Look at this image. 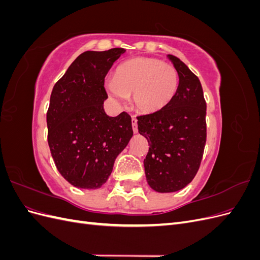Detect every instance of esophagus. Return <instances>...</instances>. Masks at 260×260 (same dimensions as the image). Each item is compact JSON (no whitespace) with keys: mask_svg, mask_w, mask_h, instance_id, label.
Instances as JSON below:
<instances>
[{"mask_svg":"<svg viewBox=\"0 0 260 260\" xmlns=\"http://www.w3.org/2000/svg\"><path fill=\"white\" fill-rule=\"evenodd\" d=\"M131 123H132V129H133V132H135V133H138V120H137V118L132 117Z\"/></svg>","mask_w":260,"mask_h":260,"instance_id":"obj_1","label":"esophagus"}]
</instances>
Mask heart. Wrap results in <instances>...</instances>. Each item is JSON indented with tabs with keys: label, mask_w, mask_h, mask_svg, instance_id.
<instances>
[{
	"label": "heart",
	"mask_w": 260,
	"mask_h": 260,
	"mask_svg": "<svg viewBox=\"0 0 260 260\" xmlns=\"http://www.w3.org/2000/svg\"><path fill=\"white\" fill-rule=\"evenodd\" d=\"M179 88L178 70L151 57L125 60L114 73V81L106 83L113 99L123 101L132 95V104L139 113L155 114L166 108Z\"/></svg>",
	"instance_id": "b5f03b06"
}]
</instances>
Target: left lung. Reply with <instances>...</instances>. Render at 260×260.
I'll list each match as a JSON object with an SVG mask.
<instances>
[{
  "mask_svg": "<svg viewBox=\"0 0 260 260\" xmlns=\"http://www.w3.org/2000/svg\"><path fill=\"white\" fill-rule=\"evenodd\" d=\"M168 59L178 70L179 88L161 112L138 117V129L149 144L144 159L148 185L158 193L182 190L194 179L206 143V102L202 84L174 55Z\"/></svg>",
  "mask_w": 260,
  "mask_h": 260,
  "instance_id": "8db88e82",
  "label": "left lung"
}]
</instances>
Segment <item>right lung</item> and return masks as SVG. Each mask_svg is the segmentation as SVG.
Instances as JSON below:
<instances>
[{
    "instance_id": "add662e5",
    "label": "right lung",
    "mask_w": 260,
    "mask_h": 260,
    "mask_svg": "<svg viewBox=\"0 0 260 260\" xmlns=\"http://www.w3.org/2000/svg\"><path fill=\"white\" fill-rule=\"evenodd\" d=\"M124 52L82 53L53 88L48 142L59 174L76 187L95 190L105 184L133 136L127 113L109 117L103 106L105 77Z\"/></svg>"
}]
</instances>
